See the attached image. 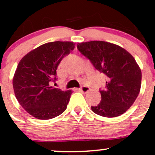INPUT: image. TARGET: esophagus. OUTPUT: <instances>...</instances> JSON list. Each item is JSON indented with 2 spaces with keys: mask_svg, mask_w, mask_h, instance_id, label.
Listing matches in <instances>:
<instances>
[{
  "mask_svg": "<svg viewBox=\"0 0 155 155\" xmlns=\"http://www.w3.org/2000/svg\"><path fill=\"white\" fill-rule=\"evenodd\" d=\"M78 90H79V91H80V92H84V93H87V92H88L89 91H90V87H88L84 86L81 88L78 89Z\"/></svg>",
  "mask_w": 155,
  "mask_h": 155,
  "instance_id": "esophagus-1",
  "label": "esophagus"
}]
</instances>
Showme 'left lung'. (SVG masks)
<instances>
[{
	"label": "left lung",
	"mask_w": 155,
	"mask_h": 155,
	"mask_svg": "<svg viewBox=\"0 0 155 155\" xmlns=\"http://www.w3.org/2000/svg\"><path fill=\"white\" fill-rule=\"evenodd\" d=\"M77 49L107 76L106 88L100 90L101 103L91 106L92 111L106 117H116L127 111L141 85V71L134 58L124 48L102 41L79 43Z\"/></svg>",
	"instance_id": "left-lung-1"
}]
</instances>
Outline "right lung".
<instances>
[{
  "instance_id": "right-lung-1",
  "label": "right lung",
  "mask_w": 155,
  "mask_h": 155,
  "mask_svg": "<svg viewBox=\"0 0 155 155\" xmlns=\"http://www.w3.org/2000/svg\"><path fill=\"white\" fill-rule=\"evenodd\" d=\"M75 48L70 41L49 42L25 55L13 77L16 98L29 114L38 120H50L66 109L71 90L51 86L57 80L60 61Z\"/></svg>"
}]
</instances>
